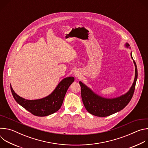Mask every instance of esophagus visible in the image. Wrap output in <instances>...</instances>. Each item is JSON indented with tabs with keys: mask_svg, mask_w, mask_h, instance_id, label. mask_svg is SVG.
<instances>
[{
	"mask_svg": "<svg viewBox=\"0 0 148 148\" xmlns=\"http://www.w3.org/2000/svg\"><path fill=\"white\" fill-rule=\"evenodd\" d=\"M74 76H75L77 78H79V77L81 76V73H80L78 70H76V71L74 72Z\"/></svg>",
	"mask_w": 148,
	"mask_h": 148,
	"instance_id": "obj_1",
	"label": "esophagus"
}]
</instances>
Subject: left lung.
<instances>
[{
  "label": "left lung",
  "mask_w": 148,
  "mask_h": 148,
  "mask_svg": "<svg viewBox=\"0 0 148 148\" xmlns=\"http://www.w3.org/2000/svg\"><path fill=\"white\" fill-rule=\"evenodd\" d=\"M130 46L128 43L125 44L126 48L131 49ZM131 57L135 67L134 82L129 91L119 97L112 98L103 97L96 94L81 81L79 82L81 88V98L84 107L91 114L99 117L107 116L121 111L130 102L135 91L138 78L137 67L133 59L132 51L131 52Z\"/></svg>",
  "instance_id": "8db88e82"
}]
</instances>
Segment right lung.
Returning a JSON list of instances; mask_svg holds the SVG:
<instances>
[{
	"mask_svg": "<svg viewBox=\"0 0 148 148\" xmlns=\"http://www.w3.org/2000/svg\"><path fill=\"white\" fill-rule=\"evenodd\" d=\"M74 77L62 79L49 95L37 99H26L18 95L13 90L12 94L16 101L27 111L38 116H46L57 112L61 108L70 86L74 82Z\"/></svg>",
	"mask_w": 148,
	"mask_h": 148,
	"instance_id": "1",
	"label": "right lung"
}]
</instances>
